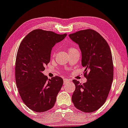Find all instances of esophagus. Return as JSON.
<instances>
[{"label":"esophagus","mask_w":128,"mask_h":128,"mask_svg":"<svg viewBox=\"0 0 128 128\" xmlns=\"http://www.w3.org/2000/svg\"><path fill=\"white\" fill-rule=\"evenodd\" d=\"M70 81V80L68 78H64V83H67V82H69Z\"/></svg>","instance_id":"esophagus-1"}]
</instances>
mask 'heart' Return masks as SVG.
Instances as JSON below:
<instances>
[{
    "label": "heart",
    "mask_w": 128,
    "mask_h": 128,
    "mask_svg": "<svg viewBox=\"0 0 128 128\" xmlns=\"http://www.w3.org/2000/svg\"><path fill=\"white\" fill-rule=\"evenodd\" d=\"M76 48L73 47V46H70L69 47V52H71V51H74V50H76Z\"/></svg>",
    "instance_id": "b5f03b06"
}]
</instances>
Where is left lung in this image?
<instances>
[{"instance_id":"1","label":"left lung","mask_w":128,"mask_h":128,"mask_svg":"<svg viewBox=\"0 0 128 128\" xmlns=\"http://www.w3.org/2000/svg\"><path fill=\"white\" fill-rule=\"evenodd\" d=\"M82 51L86 83L73 80L76 89L72 95L74 106L86 113L99 109L107 99L114 79V64L109 45L104 38L92 29L69 34Z\"/></svg>"}]
</instances>
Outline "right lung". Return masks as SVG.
Masks as SVG:
<instances>
[{"label":"right lung","mask_w":128,"mask_h":128,"mask_svg":"<svg viewBox=\"0 0 128 128\" xmlns=\"http://www.w3.org/2000/svg\"><path fill=\"white\" fill-rule=\"evenodd\" d=\"M67 36L41 29L32 30L21 42L15 62V80L22 101L36 112H44L54 106L63 84L62 78L48 79L42 72L50 62L51 51L56 43Z\"/></svg>","instance_id":"1"}]
</instances>
